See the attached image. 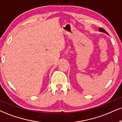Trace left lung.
Returning a JSON list of instances; mask_svg holds the SVG:
<instances>
[{"instance_id":"8db88e82","label":"left lung","mask_w":122,"mask_h":122,"mask_svg":"<svg viewBox=\"0 0 122 122\" xmlns=\"http://www.w3.org/2000/svg\"><path fill=\"white\" fill-rule=\"evenodd\" d=\"M98 30H99V31H100V32L105 33V34H107V35H109V34L107 33V31H106V30H105V29H102V28H98Z\"/></svg>"}]
</instances>
